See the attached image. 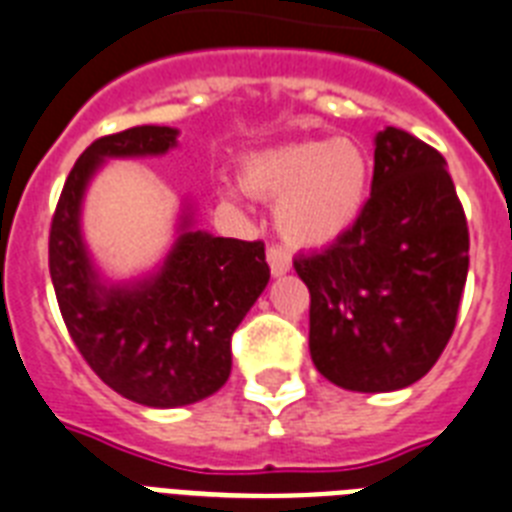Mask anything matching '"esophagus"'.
<instances>
[{
	"label": "esophagus",
	"instance_id": "34e87169",
	"mask_svg": "<svg viewBox=\"0 0 512 512\" xmlns=\"http://www.w3.org/2000/svg\"><path fill=\"white\" fill-rule=\"evenodd\" d=\"M268 265L273 276H284L292 268V257H289V252L284 247L273 244V247H268Z\"/></svg>",
	"mask_w": 512,
	"mask_h": 512
}]
</instances>
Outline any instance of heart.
I'll return each instance as SVG.
<instances>
[{
	"label": "heart",
	"mask_w": 512,
	"mask_h": 512,
	"mask_svg": "<svg viewBox=\"0 0 512 512\" xmlns=\"http://www.w3.org/2000/svg\"><path fill=\"white\" fill-rule=\"evenodd\" d=\"M242 186L270 199L278 234L294 247H321L350 231L371 191V160L357 141L307 139L244 162Z\"/></svg>",
	"instance_id": "1"
}]
</instances>
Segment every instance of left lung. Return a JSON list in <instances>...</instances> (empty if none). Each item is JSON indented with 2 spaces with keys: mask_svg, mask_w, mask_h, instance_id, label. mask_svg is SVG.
<instances>
[{
  "mask_svg": "<svg viewBox=\"0 0 512 512\" xmlns=\"http://www.w3.org/2000/svg\"><path fill=\"white\" fill-rule=\"evenodd\" d=\"M294 270L310 289L321 376L350 392L426 376L455 331L468 276V223L444 157L402 128L378 131L357 223Z\"/></svg>",
  "mask_w": 512,
  "mask_h": 512,
  "instance_id": "8db88e82",
  "label": "left lung"
}]
</instances>
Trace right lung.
<instances>
[{
    "label": "right lung",
    "mask_w": 512,
    "mask_h": 512,
    "mask_svg": "<svg viewBox=\"0 0 512 512\" xmlns=\"http://www.w3.org/2000/svg\"><path fill=\"white\" fill-rule=\"evenodd\" d=\"M176 128L136 126L83 149L62 186L49 231L62 321L83 360L110 389L147 407H181L231 376V336L268 286L263 242L223 239L181 215L165 263L134 284H105L81 236V202L110 157L165 155Z\"/></svg>",
    "instance_id": "right-lung-1"
}]
</instances>
